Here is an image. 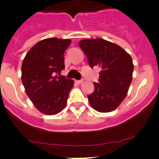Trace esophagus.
I'll return each mask as SVG.
<instances>
[{
    "label": "esophagus",
    "instance_id": "34e87169",
    "mask_svg": "<svg viewBox=\"0 0 159 159\" xmlns=\"http://www.w3.org/2000/svg\"><path fill=\"white\" fill-rule=\"evenodd\" d=\"M75 82H76L78 84H82V83H83V80H75Z\"/></svg>",
    "mask_w": 159,
    "mask_h": 159
}]
</instances>
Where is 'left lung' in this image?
<instances>
[{"instance_id":"obj_1","label":"left lung","mask_w":159,"mask_h":159,"mask_svg":"<svg viewBox=\"0 0 159 159\" xmlns=\"http://www.w3.org/2000/svg\"><path fill=\"white\" fill-rule=\"evenodd\" d=\"M79 45L88 57L91 67L101 68L99 83L88 95L90 104L102 113L113 111L127 95L134 64L131 57L123 48L102 38L85 39Z\"/></svg>"}]
</instances>
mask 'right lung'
I'll use <instances>...</instances> for the list:
<instances>
[{
    "mask_svg": "<svg viewBox=\"0 0 159 159\" xmlns=\"http://www.w3.org/2000/svg\"><path fill=\"white\" fill-rule=\"evenodd\" d=\"M69 39L47 38L32 46L24 58L21 80L35 107L44 115H57L65 107L72 80L58 76L64 69V52Z\"/></svg>",
    "mask_w": 159,
    "mask_h": 159,
    "instance_id": "add662e5",
    "label": "right lung"
}]
</instances>
